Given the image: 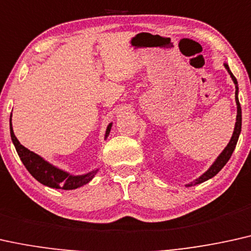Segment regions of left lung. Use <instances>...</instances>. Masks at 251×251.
<instances>
[{
    "instance_id": "left-lung-1",
    "label": "left lung",
    "mask_w": 251,
    "mask_h": 251,
    "mask_svg": "<svg viewBox=\"0 0 251 251\" xmlns=\"http://www.w3.org/2000/svg\"><path fill=\"white\" fill-rule=\"evenodd\" d=\"M225 67H226L227 72L229 73L231 80H233L234 84H235V100H236V105H237V115H236V123H235V127H234V132H233V135H231V139L230 141L228 142L227 147L224 149L223 153H221L219 156L217 157V160L214 161V163L212 164V166L208 168L207 171H205L202 175L199 177V178H197L195 182L193 183H190V184H186V186H191V185H196V184H201L202 182H205V180L212 178V177H214L223 168L225 167V164L228 162V160H229L231 154H233L234 149L236 147V144H237V140H239V136H240V133H241V126H242V111H241V105H240V102H239V97H237V95H239V87H237V81L235 78V76L233 75V73L230 72L229 67H228L227 63H224Z\"/></svg>"
}]
</instances>
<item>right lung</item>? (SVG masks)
<instances>
[{"mask_svg":"<svg viewBox=\"0 0 251 251\" xmlns=\"http://www.w3.org/2000/svg\"><path fill=\"white\" fill-rule=\"evenodd\" d=\"M111 127H112V123L109 124L105 132V139L109 136ZM10 135L11 140L14 142V146L17 151L18 156L21 157V161L26 168L28 173L36 178L38 182L44 184V185L50 186L53 189H62V190H74L83 186L84 184L90 182L94 178L95 175L97 174L98 169L93 170L91 173L85 174V175L74 176L71 174L66 173L59 168H56L50 164V162L44 160L39 155L33 153V151H28L25 148L21 142L17 140L15 136L14 129H12L11 124V116H10Z\"/></svg>","mask_w":251,"mask_h":251,"instance_id":"obj_1","label":"right lung"}]
</instances>
